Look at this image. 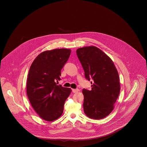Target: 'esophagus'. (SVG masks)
<instances>
[{
  "label": "esophagus",
  "mask_w": 147,
  "mask_h": 147,
  "mask_svg": "<svg viewBox=\"0 0 147 147\" xmlns=\"http://www.w3.org/2000/svg\"><path fill=\"white\" fill-rule=\"evenodd\" d=\"M79 91V89H72V92L73 93H76V92H78Z\"/></svg>",
  "instance_id": "esophagus-1"
}]
</instances>
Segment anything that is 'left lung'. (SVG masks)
I'll return each mask as SVG.
<instances>
[{"mask_svg":"<svg viewBox=\"0 0 147 147\" xmlns=\"http://www.w3.org/2000/svg\"><path fill=\"white\" fill-rule=\"evenodd\" d=\"M76 54L85 78L93 80L92 89L82 91L84 113L91 119H103L113 110L120 93L118 71L110 58L96 46L79 48Z\"/></svg>","mask_w":147,"mask_h":147,"instance_id":"8db88e82","label":"left lung"}]
</instances>
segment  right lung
Listing matches in <instances>:
<instances>
[{
	"label": "right lung",
	"mask_w": 147,
	"mask_h": 147,
	"mask_svg": "<svg viewBox=\"0 0 147 147\" xmlns=\"http://www.w3.org/2000/svg\"><path fill=\"white\" fill-rule=\"evenodd\" d=\"M71 50L57 49L40 54L30 65L26 93L35 111L45 121L52 122L62 114L64 104L71 88L58 85L61 70L69 57Z\"/></svg>",
	"instance_id": "obj_1"
}]
</instances>
